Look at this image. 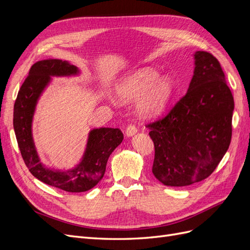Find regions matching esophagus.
<instances>
[{
	"label": "esophagus",
	"mask_w": 250,
	"mask_h": 250,
	"mask_svg": "<svg viewBox=\"0 0 250 250\" xmlns=\"http://www.w3.org/2000/svg\"><path fill=\"white\" fill-rule=\"evenodd\" d=\"M137 132H138V129L134 125H128L127 128H126V130H125V133H126L127 137H132V135L135 134Z\"/></svg>",
	"instance_id": "obj_1"
}]
</instances>
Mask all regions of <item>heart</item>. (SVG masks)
<instances>
[{"instance_id": "obj_1", "label": "heart", "mask_w": 250, "mask_h": 250, "mask_svg": "<svg viewBox=\"0 0 250 250\" xmlns=\"http://www.w3.org/2000/svg\"><path fill=\"white\" fill-rule=\"evenodd\" d=\"M157 76L156 71L144 67L127 76L117 87L122 102L138 101L137 111L142 119L158 116L170 100L173 81L168 76Z\"/></svg>"}]
</instances>
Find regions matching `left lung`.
Here are the masks:
<instances>
[{
    "label": "left lung",
    "instance_id": "left-lung-1",
    "mask_svg": "<svg viewBox=\"0 0 250 250\" xmlns=\"http://www.w3.org/2000/svg\"><path fill=\"white\" fill-rule=\"evenodd\" d=\"M187 94L167 116L147 124L154 144L152 173L165 186L186 187L208 178L231 140L233 97L218 59L194 54Z\"/></svg>",
    "mask_w": 250,
    "mask_h": 250
}]
</instances>
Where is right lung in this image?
I'll use <instances>...</instances> for the list:
<instances>
[{"label":"right lung","instance_id":"right-lung-1","mask_svg":"<svg viewBox=\"0 0 250 250\" xmlns=\"http://www.w3.org/2000/svg\"><path fill=\"white\" fill-rule=\"evenodd\" d=\"M79 70L60 59L35 62L22 83L13 108V128L22 160L32 175L42 183L65 192L80 193L94 188L102 179L109 155L123 141L119 128H96L88 134L81 162L72 170L46 168L41 163L32 138V120L37 100L51 76H71Z\"/></svg>","mask_w":250,"mask_h":250}]
</instances>
